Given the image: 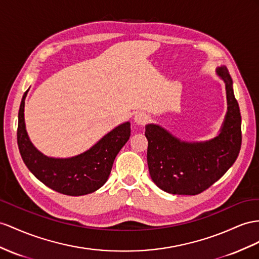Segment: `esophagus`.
Masks as SVG:
<instances>
[{
    "label": "esophagus",
    "instance_id": "1",
    "mask_svg": "<svg viewBox=\"0 0 259 259\" xmlns=\"http://www.w3.org/2000/svg\"><path fill=\"white\" fill-rule=\"evenodd\" d=\"M149 121V116L148 114H145V112L143 111H138L136 112L135 115V122L137 124H140V125H143Z\"/></svg>",
    "mask_w": 259,
    "mask_h": 259
}]
</instances>
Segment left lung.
I'll return each instance as SVG.
<instances>
[{
	"label": "left lung",
	"instance_id": "1",
	"mask_svg": "<svg viewBox=\"0 0 259 259\" xmlns=\"http://www.w3.org/2000/svg\"><path fill=\"white\" fill-rule=\"evenodd\" d=\"M225 84L228 111L219 135L208 141H183L154 123L145 125L152 181L173 195H198L227 173L241 150V112L227 66L215 70Z\"/></svg>",
	"mask_w": 259,
	"mask_h": 259
}]
</instances>
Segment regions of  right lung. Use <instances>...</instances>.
Returning a JSON list of instances; mask_svg holds the SVG:
<instances>
[{
  "label": "right lung",
  "instance_id": "1",
  "mask_svg": "<svg viewBox=\"0 0 259 259\" xmlns=\"http://www.w3.org/2000/svg\"><path fill=\"white\" fill-rule=\"evenodd\" d=\"M25 92L18 111L17 144L26 166L46 186L68 196L94 193L107 182L115 158L130 138V122H123L105 135L83 153L72 157H50L38 151L26 131Z\"/></svg>",
  "mask_w": 259,
  "mask_h": 259
}]
</instances>
